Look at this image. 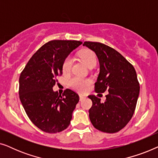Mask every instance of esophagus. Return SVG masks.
<instances>
[{
	"label": "esophagus",
	"instance_id": "esophagus-1",
	"mask_svg": "<svg viewBox=\"0 0 158 158\" xmlns=\"http://www.w3.org/2000/svg\"><path fill=\"white\" fill-rule=\"evenodd\" d=\"M84 98H85V96H82V95H80V101H83Z\"/></svg>",
	"mask_w": 158,
	"mask_h": 158
}]
</instances>
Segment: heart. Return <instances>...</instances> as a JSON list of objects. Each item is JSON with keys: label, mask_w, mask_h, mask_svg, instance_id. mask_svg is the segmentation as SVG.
I'll return each mask as SVG.
<instances>
[{"label": "heart", "mask_w": 158, "mask_h": 158, "mask_svg": "<svg viewBox=\"0 0 158 158\" xmlns=\"http://www.w3.org/2000/svg\"><path fill=\"white\" fill-rule=\"evenodd\" d=\"M79 57L86 66L90 68L96 64V56L90 49H83L79 53ZM73 64V58L68 56L64 58L62 63V71L64 74L70 72ZM92 81L88 78H81L79 77H73L68 82L69 85L78 92H84L91 85Z\"/></svg>", "instance_id": "1"}]
</instances>
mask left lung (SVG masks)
Here are the masks:
<instances>
[{"label": "left lung", "mask_w": 158, "mask_h": 158, "mask_svg": "<svg viewBox=\"0 0 158 158\" xmlns=\"http://www.w3.org/2000/svg\"><path fill=\"white\" fill-rule=\"evenodd\" d=\"M83 46L96 53L100 64L95 91H109L103 103L95 95L88 96L93 102L90 120L98 130L117 132L128 124L135 113L140 88L136 70L119 52L107 45L85 42Z\"/></svg>", "instance_id": "1"}]
</instances>
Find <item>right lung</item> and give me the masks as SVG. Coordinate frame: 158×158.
I'll use <instances>...</instances> for the list:
<instances>
[{"label":"right lung","mask_w":158,"mask_h":158,"mask_svg":"<svg viewBox=\"0 0 158 158\" xmlns=\"http://www.w3.org/2000/svg\"><path fill=\"white\" fill-rule=\"evenodd\" d=\"M82 44L75 40H52L41 47L19 77V98L28 117L41 130L57 133L68 128L79 96L70 89L53 91L62 63Z\"/></svg>","instance_id":"obj_1"}]
</instances>
